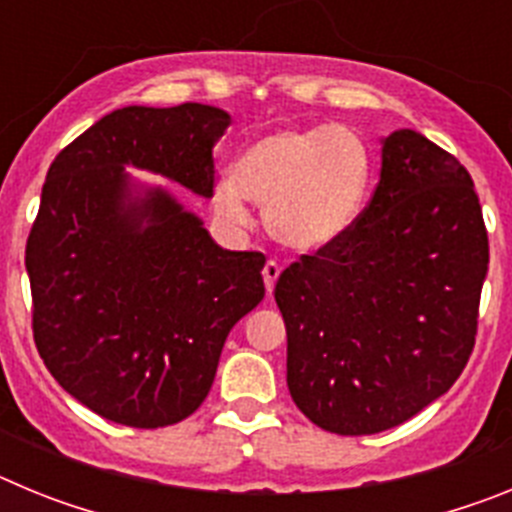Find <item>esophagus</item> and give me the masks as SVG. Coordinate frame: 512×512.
Here are the masks:
<instances>
[{"label": "esophagus", "mask_w": 512, "mask_h": 512, "mask_svg": "<svg viewBox=\"0 0 512 512\" xmlns=\"http://www.w3.org/2000/svg\"><path fill=\"white\" fill-rule=\"evenodd\" d=\"M279 274H282V266L277 264V261H266V266H264V284H266V292H274V284H277V279H279Z\"/></svg>", "instance_id": "esophagus-1"}]
</instances>
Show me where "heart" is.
Listing matches in <instances>:
<instances>
[{"instance_id":"obj_1","label":"heart","mask_w":512,"mask_h":512,"mask_svg":"<svg viewBox=\"0 0 512 512\" xmlns=\"http://www.w3.org/2000/svg\"><path fill=\"white\" fill-rule=\"evenodd\" d=\"M230 182L215 192L217 210L243 223L246 207H266L269 233L297 253L343 241L372 187V151L346 125L284 128L251 140L235 158Z\"/></svg>"}]
</instances>
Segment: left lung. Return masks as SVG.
<instances>
[{
    "label": "left lung",
    "instance_id": "left-lung-1",
    "mask_svg": "<svg viewBox=\"0 0 512 512\" xmlns=\"http://www.w3.org/2000/svg\"><path fill=\"white\" fill-rule=\"evenodd\" d=\"M487 264L469 171L415 130L384 138L351 233L274 287L297 408L323 431L372 436L449 392L472 356Z\"/></svg>",
    "mask_w": 512,
    "mask_h": 512
}]
</instances>
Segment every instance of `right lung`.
<instances>
[{"instance_id":"obj_1","label":"right lung","mask_w":512,"mask_h":512,"mask_svg":"<svg viewBox=\"0 0 512 512\" xmlns=\"http://www.w3.org/2000/svg\"><path fill=\"white\" fill-rule=\"evenodd\" d=\"M230 115L210 104L122 107L71 140L45 176L25 246L33 338L63 390L102 418L164 428L212 387L230 328L264 300V256L225 251L164 189L212 197Z\"/></svg>"}]
</instances>
